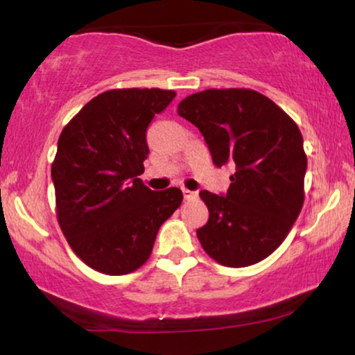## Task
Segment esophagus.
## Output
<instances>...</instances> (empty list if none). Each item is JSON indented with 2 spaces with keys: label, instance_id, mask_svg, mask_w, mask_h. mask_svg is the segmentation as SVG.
I'll list each match as a JSON object with an SVG mask.
<instances>
[{
  "label": "esophagus",
  "instance_id": "esophagus-1",
  "mask_svg": "<svg viewBox=\"0 0 355 355\" xmlns=\"http://www.w3.org/2000/svg\"><path fill=\"white\" fill-rule=\"evenodd\" d=\"M182 193H184V198H186V200H192V198H196L198 196L197 191H189V189H184Z\"/></svg>",
  "mask_w": 355,
  "mask_h": 355
}]
</instances>
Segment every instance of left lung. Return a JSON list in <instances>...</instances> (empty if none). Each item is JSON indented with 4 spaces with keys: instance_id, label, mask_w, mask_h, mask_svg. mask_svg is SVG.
<instances>
[{
    "instance_id": "1",
    "label": "left lung",
    "mask_w": 355,
    "mask_h": 355,
    "mask_svg": "<svg viewBox=\"0 0 355 355\" xmlns=\"http://www.w3.org/2000/svg\"><path fill=\"white\" fill-rule=\"evenodd\" d=\"M178 114L200 130L218 168L234 166L226 196L200 191L210 211L197 230L203 250L231 268L259 263L286 239L304 205L307 157L297 124L249 89L189 95Z\"/></svg>"
}]
</instances>
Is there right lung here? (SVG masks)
Returning a JSON list of instances; mask_svg holds the SVG:
<instances>
[{
    "instance_id": "right-lung-1",
    "label": "right lung",
    "mask_w": 355,
    "mask_h": 355,
    "mask_svg": "<svg viewBox=\"0 0 355 355\" xmlns=\"http://www.w3.org/2000/svg\"><path fill=\"white\" fill-rule=\"evenodd\" d=\"M174 96L162 89L103 92L58 140L51 166L58 223L76 255L100 273L140 268L159 226L181 205V189L157 192L137 178L148 157V124Z\"/></svg>"
}]
</instances>
